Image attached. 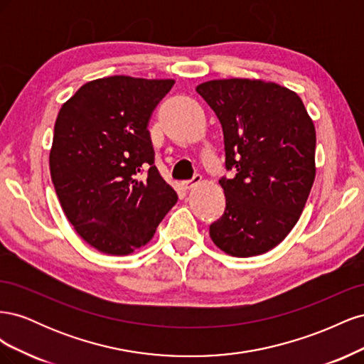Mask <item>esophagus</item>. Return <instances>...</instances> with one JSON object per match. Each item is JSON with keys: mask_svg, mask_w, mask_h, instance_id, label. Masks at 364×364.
Instances as JSON below:
<instances>
[{"mask_svg": "<svg viewBox=\"0 0 364 364\" xmlns=\"http://www.w3.org/2000/svg\"><path fill=\"white\" fill-rule=\"evenodd\" d=\"M200 181H202V176H200V174H196L191 181H183V182H182V186H183L185 190H191L193 186L199 183Z\"/></svg>", "mask_w": 364, "mask_h": 364, "instance_id": "34e87169", "label": "esophagus"}]
</instances>
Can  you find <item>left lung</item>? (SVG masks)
<instances>
[{"mask_svg":"<svg viewBox=\"0 0 364 364\" xmlns=\"http://www.w3.org/2000/svg\"><path fill=\"white\" fill-rule=\"evenodd\" d=\"M223 127L225 214L209 226L214 245L249 258L277 247L299 220L316 178V129L301 97L261 79L197 85Z\"/></svg>","mask_w":364,"mask_h":364,"instance_id":"left-lung-1","label":"left lung"}]
</instances>
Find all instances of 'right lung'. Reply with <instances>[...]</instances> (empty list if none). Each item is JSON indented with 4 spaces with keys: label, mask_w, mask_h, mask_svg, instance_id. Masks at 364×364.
I'll return each instance as SVG.
<instances>
[{
    "label": "right lung",
    "mask_w": 364,
    "mask_h": 364,
    "mask_svg": "<svg viewBox=\"0 0 364 364\" xmlns=\"http://www.w3.org/2000/svg\"><path fill=\"white\" fill-rule=\"evenodd\" d=\"M173 79L111 75L85 83L54 123L50 173L68 222L106 255L146 246L178 194L153 165L147 124ZM142 164L151 168L139 179Z\"/></svg>",
    "instance_id": "right-lung-1"
}]
</instances>
